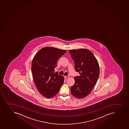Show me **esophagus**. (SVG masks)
<instances>
[{"label": "esophagus", "instance_id": "34e87169", "mask_svg": "<svg viewBox=\"0 0 129 129\" xmlns=\"http://www.w3.org/2000/svg\"><path fill=\"white\" fill-rule=\"evenodd\" d=\"M69 77H70V76H65V79H69Z\"/></svg>", "mask_w": 129, "mask_h": 129}]
</instances>
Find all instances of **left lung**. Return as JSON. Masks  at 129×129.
<instances>
[{
    "label": "left lung",
    "instance_id": "8db88e82",
    "mask_svg": "<svg viewBox=\"0 0 129 129\" xmlns=\"http://www.w3.org/2000/svg\"><path fill=\"white\" fill-rule=\"evenodd\" d=\"M69 51L74 61L76 71L80 74L74 78L75 83L71 87V93L76 98L82 99L89 94L96 84L100 75L99 64L88 49H73Z\"/></svg>",
    "mask_w": 129,
    "mask_h": 129
}]
</instances>
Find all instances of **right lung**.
I'll use <instances>...</instances> for the list:
<instances>
[{
  "label": "right lung",
  "mask_w": 129,
  "mask_h": 129,
  "mask_svg": "<svg viewBox=\"0 0 129 129\" xmlns=\"http://www.w3.org/2000/svg\"><path fill=\"white\" fill-rule=\"evenodd\" d=\"M66 52L65 50L46 47L37 52L33 59L31 70L35 84L47 98L55 96L63 83L64 77L54 71L58 59Z\"/></svg>",
  "instance_id": "1"
}]
</instances>
